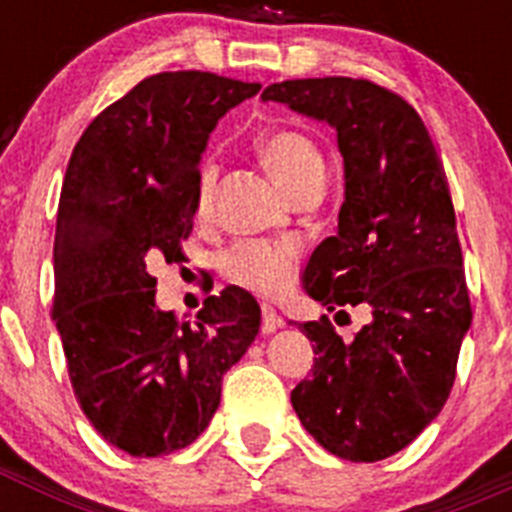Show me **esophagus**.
I'll list each match as a JSON object with an SVG mask.
<instances>
[{"label": "esophagus", "instance_id": "1", "mask_svg": "<svg viewBox=\"0 0 512 512\" xmlns=\"http://www.w3.org/2000/svg\"><path fill=\"white\" fill-rule=\"evenodd\" d=\"M279 325H282V318L277 315V310L271 305L261 307V333H264V336H271Z\"/></svg>", "mask_w": 512, "mask_h": 512}]
</instances>
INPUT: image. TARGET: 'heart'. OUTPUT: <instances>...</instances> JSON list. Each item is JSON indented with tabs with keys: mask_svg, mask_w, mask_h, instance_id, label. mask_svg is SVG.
<instances>
[{
	"mask_svg": "<svg viewBox=\"0 0 512 512\" xmlns=\"http://www.w3.org/2000/svg\"><path fill=\"white\" fill-rule=\"evenodd\" d=\"M261 161L274 174L279 184L292 197L305 192L312 184L325 182V158L307 135L295 130H277L266 135L259 146ZM215 189V171L205 166L197 184V212L207 215ZM297 251L287 243L246 241L225 253L223 269L235 284L261 292V295H279L295 277Z\"/></svg>",
	"mask_w": 512,
	"mask_h": 512,
	"instance_id": "heart-1",
	"label": "heart"
}]
</instances>
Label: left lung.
<instances>
[{
    "label": "left lung",
    "instance_id": "obj_1",
    "mask_svg": "<svg viewBox=\"0 0 512 512\" xmlns=\"http://www.w3.org/2000/svg\"><path fill=\"white\" fill-rule=\"evenodd\" d=\"M261 99L336 130L338 230L312 251L302 289L328 312H372L354 341L328 318L300 325L318 359L292 390V408L330 454L387 459L441 413L472 325L441 158L418 112L372 81L292 79Z\"/></svg>",
    "mask_w": 512,
    "mask_h": 512
}]
</instances>
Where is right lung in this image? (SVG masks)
<instances>
[{
	"instance_id": "right-lung-1",
	"label": "right lung",
	"mask_w": 512,
	"mask_h": 512,
	"mask_svg": "<svg viewBox=\"0 0 512 512\" xmlns=\"http://www.w3.org/2000/svg\"><path fill=\"white\" fill-rule=\"evenodd\" d=\"M259 89L207 71L148 76L94 117L71 153L53 323L81 410L130 456H164L200 436L223 374L259 333V302L246 289H223L197 320H179L156 305L148 271L182 261L210 133Z\"/></svg>"
}]
</instances>
